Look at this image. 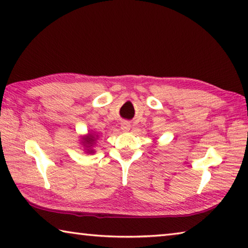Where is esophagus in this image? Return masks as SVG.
Returning <instances> with one entry per match:
<instances>
[{"mask_svg": "<svg viewBox=\"0 0 248 248\" xmlns=\"http://www.w3.org/2000/svg\"><path fill=\"white\" fill-rule=\"evenodd\" d=\"M131 129V124L127 121H124L123 124H121V130L124 131V132H128V131Z\"/></svg>", "mask_w": 248, "mask_h": 248, "instance_id": "1", "label": "esophagus"}]
</instances>
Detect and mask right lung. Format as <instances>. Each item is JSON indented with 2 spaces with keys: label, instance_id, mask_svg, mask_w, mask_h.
<instances>
[{
  "label": "right lung",
  "instance_id": "add662e5",
  "mask_svg": "<svg viewBox=\"0 0 248 248\" xmlns=\"http://www.w3.org/2000/svg\"><path fill=\"white\" fill-rule=\"evenodd\" d=\"M99 139V135H96L95 132H88V134L82 135L80 138V144L85 148V153L87 154H94L93 146Z\"/></svg>",
  "mask_w": 248,
  "mask_h": 248
}]
</instances>
